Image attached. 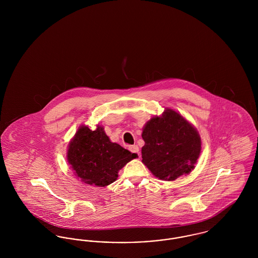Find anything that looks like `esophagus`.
I'll return each mask as SVG.
<instances>
[{
	"instance_id": "esophagus-1",
	"label": "esophagus",
	"mask_w": 258,
	"mask_h": 258,
	"mask_svg": "<svg viewBox=\"0 0 258 258\" xmlns=\"http://www.w3.org/2000/svg\"><path fill=\"white\" fill-rule=\"evenodd\" d=\"M128 150L132 153H135V154H137L139 156V148H138L137 145H131V146H128Z\"/></svg>"
}]
</instances>
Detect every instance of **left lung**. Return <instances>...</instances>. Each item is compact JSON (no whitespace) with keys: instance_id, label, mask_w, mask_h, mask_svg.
Segmentation results:
<instances>
[{"instance_id":"obj_1","label":"left lung","mask_w":258,"mask_h":258,"mask_svg":"<svg viewBox=\"0 0 258 258\" xmlns=\"http://www.w3.org/2000/svg\"><path fill=\"white\" fill-rule=\"evenodd\" d=\"M142 162L160 180L173 181L195 168L201 151L197 130L179 113L166 109L142 133Z\"/></svg>"}]
</instances>
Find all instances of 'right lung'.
Listing matches in <instances>:
<instances>
[{
  "label": "right lung",
  "mask_w": 258,
  "mask_h": 258,
  "mask_svg": "<svg viewBox=\"0 0 258 258\" xmlns=\"http://www.w3.org/2000/svg\"><path fill=\"white\" fill-rule=\"evenodd\" d=\"M136 156L112 143L101 126L96 131L81 126L68 150V160L77 177L86 184L98 186L116 181L118 171Z\"/></svg>",
  "instance_id": "add662e5"
}]
</instances>
